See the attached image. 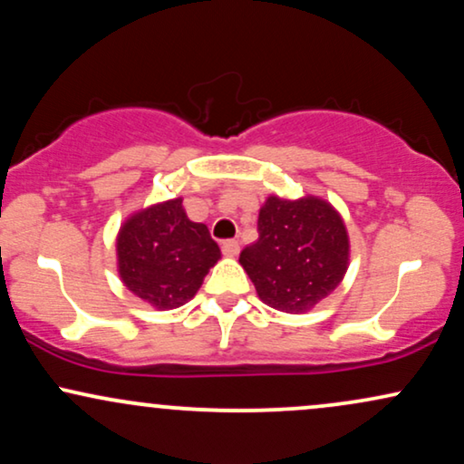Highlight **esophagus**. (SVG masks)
I'll list each match as a JSON object with an SVG mask.
<instances>
[{
	"instance_id": "1",
	"label": "esophagus",
	"mask_w": 464,
	"mask_h": 464,
	"mask_svg": "<svg viewBox=\"0 0 464 464\" xmlns=\"http://www.w3.org/2000/svg\"><path fill=\"white\" fill-rule=\"evenodd\" d=\"M222 253H225L227 257H236V255L239 253L237 239H225V242H222Z\"/></svg>"
}]
</instances>
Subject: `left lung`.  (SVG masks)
Masks as SVG:
<instances>
[{"mask_svg":"<svg viewBox=\"0 0 464 464\" xmlns=\"http://www.w3.org/2000/svg\"><path fill=\"white\" fill-rule=\"evenodd\" d=\"M257 228V242L239 253V264L266 305L305 314L344 279L349 233L332 202L273 194L259 209Z\"/></svg>","mask_w":464,"mask_h":464,"instance_id":"left-lung-1","label":"left lung"}]
</instances>
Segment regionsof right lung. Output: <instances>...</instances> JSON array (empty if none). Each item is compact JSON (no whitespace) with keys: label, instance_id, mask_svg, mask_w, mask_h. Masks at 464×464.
I'll return each instance as SVG.
<instances>
[{"label":"right lung","instance_id":"1","mask_svg":"<svg viewBox=\"0 0 464 464\" xmlns=\"http://www.w3.org/2000/svg\"><path fill=\"white\" fill-rule=\"evenodd\" d=\"M117 273L135 296L157 310L185 305L220 259L202 222H191L183 198L135 211L117 233Z\"/></svg>","mask_w":464,"mask_h":464}]
</instances>
